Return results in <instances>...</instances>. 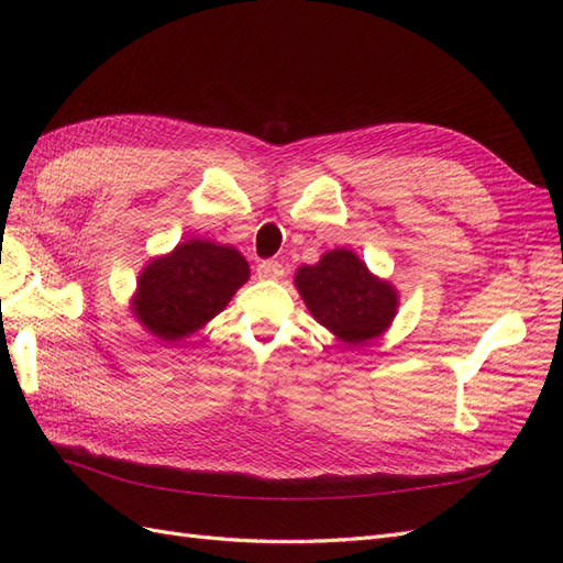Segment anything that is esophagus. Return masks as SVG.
Returning a JSON list of instances; mask_svg holds the SVG:
<instances>
[{
	"label": "esophagus",
	"mask_w": 563,
	"mask_h": 563,
	"mask_svg": "<svg viewBox=\"0 0 563 563\" xmlns=\"http://www.w3.org/2000/svg\"><path fill=\"white\" fill-rule=\"evenodd\" d=\"M255 275H258V279H282L284 265L279 261H261L255 267Z\"/></svg>",
	"instance_id": "34e87169"
}]
</instances>
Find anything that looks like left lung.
<instances>
[{"label":"left lung","mask_w":563,"mask_h":563,"mask_svg":"<svg viewBox=\"0 0 563 563\" xmlns=\"http://www.w3.org/2000/svg\"><path fill=\"white\" fill-rule=\"evenodd\" d=\"M296 286L312 317L347 345L383 335L399 308L397 288L371 275L347 249H333L317 265L298 267Z\"/></svg>","instance_id":"left-lung-1"}]
</instances>
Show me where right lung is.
<instances>
[{
  "instance_id": "add662e5",
  "label": "right lung",
  "mask_w": 563,
  "mask_h": 563,
  "mask_svg": "<svg viewBox=\"0 0 563 563\" xmlns=\"http://www.w3.org/2000/svg\"><path fill=\"white\" fill-rule=\"evenodd\" d=\"M249 275L234 246L195 236L143 267L131 310L152 335L176 343L223 312Z\"/></svg>"
}]
</instances>
